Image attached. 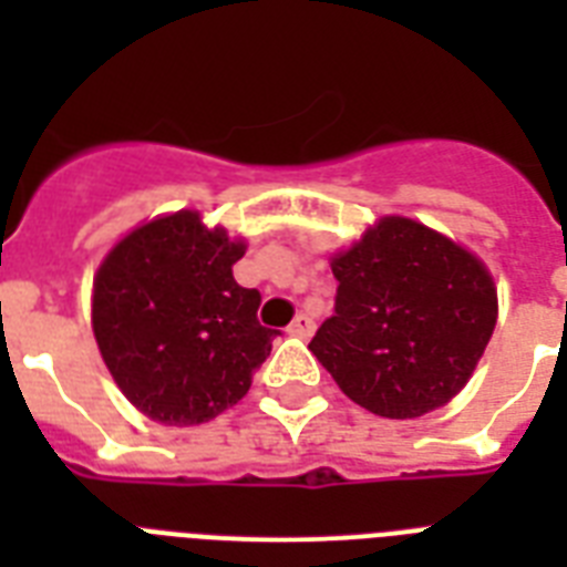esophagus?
I'll use <instances>...</instances> for the list:
<instances>
[{
    "label": "esophagus",
    "mask_w": 567,
    "mask_h": 567,
    "mask_svg": "<svg viewBox=\"0 0 567 567\" xmlns=\"http://www.w3.org/2000/svg\"><path fill=\"white\" fill-rule=\"evenodd\" d=\"M288 334H291V338H302V340L311 338V334H315V317L297 315V320L288 326Z\"/></svg>",
    "instance_id": "esophagus-1"
}]
</instances>
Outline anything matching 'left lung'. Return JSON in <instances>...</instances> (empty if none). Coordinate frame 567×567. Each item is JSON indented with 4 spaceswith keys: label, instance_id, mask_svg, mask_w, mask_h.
Segmentation results:
<instances>
[{
    "label": "left lung",
    "instance_id": "left-lung-1",
    "mask_svg": "<svg viewBox=\"0 0 567 567\" xmlns=\"http://www.w3.org/2000/svg\"><path fill=\"white\" fill-rule=\"evenodd\" d=\"M334 315L308 349L355 404L388 419L443 408L489 343L498 297L468 250L411 218L331 259Z\"/></svg>",
    "mask_w": 567,
    "mask_h": 567
}]
</instances>
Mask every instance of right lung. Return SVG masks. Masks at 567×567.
Here are the masks:
<instances>
[{
    "label": "right lung",
    "mask_w": 567,
    "mask_h": 567,
    "mask_svg": "<svg viewBox=\"0 0 567 567\" xmlns=\"http://www.w3.org/2000/svg\"><path fill=\"white\" fill-rule=\"evenodd\" d=\"M241 241L197 212L156 218L110 250L95 276L92 331L122 393L163 425H200L236 402L270 355L261 293L241 288Z\"/></svg>",
    "instance_id": "obj_1"
}]
</instances>
